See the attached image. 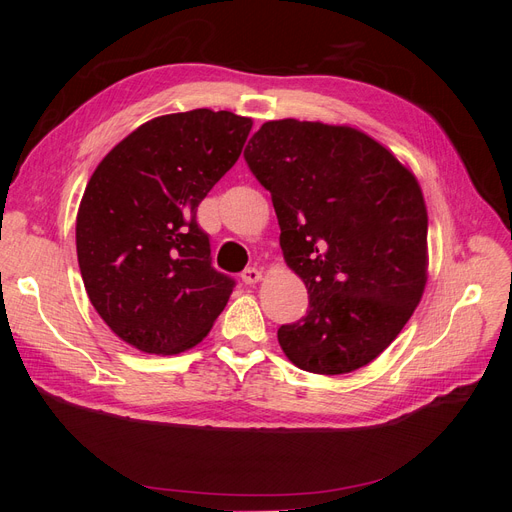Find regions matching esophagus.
<instances>
[{
    "mask_svg": "<svg viewBox=\"0 0 512 512\" xmlns=\"http://www.w3.org/2000/svg\"><path fill=\"white\" fill-rule=\"evenodd\" d=\"M241 280L243 284L252 286V284H258L262 280V273L256 269V267H247L243 273H241Z\"/></svg>",
    "mask_w": 512,
    "mask_h": 512,
    "instance_id": "esophagus-1",
    "label": "esophagus"
}]
</instances>
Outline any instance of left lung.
<instances>
[{
    "label": "left lung",
    "instance_id": "1",
    "mask_svg": "<svg viewBox=\"0 0 512 512\" xmlns=\"http://www.w3.org/2000/svg\"><path fill=\"white\" fill-rule=\"evenodd\" d=\"M245 162L271 192L307 314L277 331L299 369L337 376L391 346L427 282V207L416 177L374 138L320 121H267Z\"/></svg>",
    "mask_w": 512,
    "mask_h": 512
}]
</instances>
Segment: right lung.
I'll return each instance as SVG.
<instances>
[{
    "mask_svg": "<svg viewBox=\"0 0 512 512\" xmlns=\"http://www.w3.org/2000/svg\"><path fill=\"white\" fill-rule=\"evenodd\" d=\"M252 119L196 108L143 123L106 153L76 215L91 305L123 342L179 354L211 331L235 280L211 267L196 209L235 166Z\"/></svg>",
    "mask_w": 512,
    "mask_h": 512,
    "instance_id": "add662e5",
    "label": "right lung"
}]
</instances>
